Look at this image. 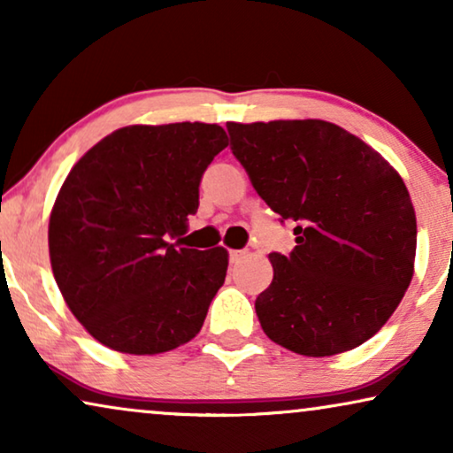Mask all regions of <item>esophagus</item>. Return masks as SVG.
Returning a JSON list of instances; mask_svg holds the SVG:
<instances>
[{"instance_id":"34e87169","label":"esophagus","mask_w":453,"mask_h":453,"mask_svg":"<svg viewBox=\"0 0 453 453\" xmlns=\"http://www.w3.org/2000/svg\"><path fill=\"white\" fill-rule=\"evenodd\" d=\"M247 256L245 251H231V264H239Z\"/></svg>"}]
</instances>
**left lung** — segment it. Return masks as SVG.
<instances>
[{
	"instance_id": "left-lung-1",
	"label": "left lung",
	"mask_w": 453,
	"mask_h": 453,
	"mask_svg": "<svg viewBox=\"0 0 453 453\" xmlns=\"http://www.w3.org/2000/svg\"><path fill=\"white\" fill-rule=\"evenodd\" d=\"M262 200L295 220L290 256L256 299L272 342L305 357L352 350L381 330L414 274L417 214L400 173L336 123H226Z\"/></svg>"
}]
</instances>
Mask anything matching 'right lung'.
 Returning a JSON list of instances; mask_svg holds the SVG:
<instances>
[{"label":"right lung","instance_id":"add662e5","mask_svg":"<svg viewBox=\"0 0 453 453\" xmlns=\"http://www.w3.org/2000/svg\"><path fill=\"white\" fill-rule=\"evenodd\" d=\"M226 146L216 123L127 126L65 177L49 219L53 276L73 318L111 350L158 355L202 330L228 251L171 239L188 231L203 171Z\"/></svg>","mask_w":453,"mask_h":453}]
</instances>
